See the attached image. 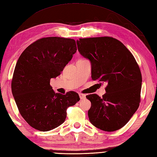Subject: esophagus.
Wrapping results in <instances>:
<instances>
[{
  "label": "esophagus",
  "instance_id": "1",
  "mask_svg": "<svg viewBox=\"0 0 157 157\" xmlns=\"http://www.w3.org/2000/svg\"><path fill=\"white\" fill-rule=\"evenodd\" d=\"M79 98H80V99H84V98H86V95L85 94H79Z\"/></svg>",
  "mask_w": 157,
  "mask_h": 157
}]
</instances>
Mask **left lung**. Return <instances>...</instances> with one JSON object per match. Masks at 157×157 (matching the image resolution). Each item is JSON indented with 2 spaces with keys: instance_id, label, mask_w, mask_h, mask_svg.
Listing matches in <instances>:
<instances>
[{
  "instance_id": "1",
  "label": "left lung",
  "mask_w": 157,
  "mask_h": 157,
  "mask_svg": "<svg viewBox=\"0 0 157 157\" xmlns=\"http://www.w3.org/2000/svg\"><path fill=\"white\" fill-rule=\"evenodd\" d=\"M76 42L79 52L91 63L92 80L106 85L102 98L95 94L86 96L91 102L88 112L90 121L105 132L121 129L140 102L142 75L137 62L115 38H79Z\"/></svg>"
}]
</instances>
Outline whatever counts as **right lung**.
Here are the masks:
<instances>
[{
	"label": "right lung",
	"mask_w": 157,
	"mask_h": 157,
	"mask_svg": "<svg viewBox=\"0 0 157 157\" xmlns=\"http://www.w3.org/2000/svg\"><path fill=\"white\" fill-rule=\"evenodd\" d=\"M77 51L73 39L47 37L25 49L16 63L12 94L20 114L36 129L47 132L65 121L67 109L79 101L78 93H55L51 78L61 74Z\"/></svg>",
	"instance_id": "obj_1"
}]
</instances>
